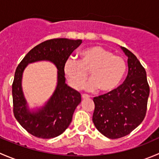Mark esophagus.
<instances>
[{
    "label": "esophagus",
    "instance_id": "34e87169",
    "mask_svg": "<svg viewBox=\"0 0 159 159\" xmlns=\"http://www.w3.org/2000/svg\"><path fill=\"white\" fill-rule=\"evenodd\" d=\"M81 97H82L83 99H85V98H90V95H89V94H82Z\"/></svg>",
    "mask_w": 159,
    "mask_h": 159
}]
</instances>
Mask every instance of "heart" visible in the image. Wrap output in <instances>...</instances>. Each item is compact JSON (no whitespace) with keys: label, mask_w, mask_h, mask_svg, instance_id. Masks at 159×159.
Masks as SVG:
<instances>
[{"label":"heart","mask_w":159,"mask_h":159,"mask_svg":"<svg viewBox=\"0 0 159 159\" xmlns=\"http://www.w3.org/2000/svg\"><path fill=\"white\" fill-rule=\"evenodd\" d=\"M125 69L126 64L122 57L98 45L81 51L79 61L69 57L64 65V72L72 88L79 89L89 70L91 78L84 84V89L94 90L98 88L104 92L112 91L118 85Z\"/></svg>","instance_id":"heart-1"}]
</instances>
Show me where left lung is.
<instances>
[{"label": "left lung", "mask_w": 159, "mask_h": 159, "mask_svg": "<svg viewBox=\"0 0 159 159\" xmlns=\"http://www.w3.org/2000/svg\"><path fill=\"white\" fill-rule=\"evenodd\" d=\"M121 49L128 56L129 72L125 80L117 89L93 98L94 125L111 139L127 135L142 122L150 91L144 67L129 50Z\"/></svg>", "instance_id": "obj_1"}]
</instances>
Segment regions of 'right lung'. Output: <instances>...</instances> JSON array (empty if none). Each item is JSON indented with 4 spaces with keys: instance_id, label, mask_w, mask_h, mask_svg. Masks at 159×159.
Here are the masks:
<instances>
[{
    "instance_id": "1",
    "label": "right lung",
    "mask_w": 159,
    "mask_h": 159,
    "mask_svg": "<svg viewBox=\"0 0 159 159\" xmlns=\"http://www.w3.org/2000/svg\"><path fill=\"white\" fill-rule=\"evenodd\" d=\"M81 40L54 38L32 48L17 67L12 84L13 112L20 125L40 139H53L61 134L71 122L75 108L81 101V94L65 84L64 65ZM46 60L53 62L58 70V84L46 106L31 113L21 89L22 74L29 63Z\"/></svg>"
}]
</instances>
